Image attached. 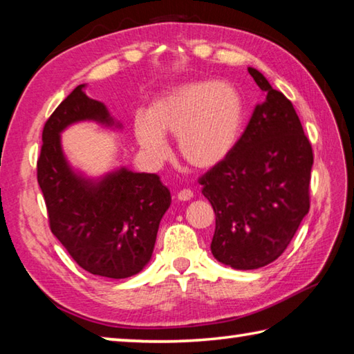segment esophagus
Listing matches in <instances>:
<instances>
[{
	"mask_svg": "<svg viewBox=\"0 0 354 354\" xmlns=\"http://www.w3.org/2000/svg\"><path fill=\"white\" fill-rule=\"evenodd\" d=\"M192 198H194V192L189 190V189H184L178 194V200L179 201H190Z\"/></svg>",
	"mask_w": 354,
	"mask_h": 354,
	"instance_id": "obj_1",
	"label": "esophagus"
}]
</instances>
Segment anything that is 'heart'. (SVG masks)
Returning <instances> with one entry per match:
<instances>
[{"label":"heart","instance_id":"b5f03b06","mask_svg":"<svg viewBox=\"0 0 354 354\" xmlns=\"http://www.w3.org/2000/svg\"><path fill=\"white\" fill-rule=\"evenodd\" d=\"M245 109L241 93L217 81H195L170 88L154 101L149 113H137L134 134L154 164L170 158L165 134L178 137L181 158L209 170L231 154L241 136Z\"/></svg>","mask_w":354,"mask_h":354}]
</instances>
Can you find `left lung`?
Listing matches in <instances>:
<instances>
[{
  "mask_svg": "<svg viewBox=\"0 0 354 354\" xmlns=\"http://www.w3.org/2000/svg\"><path fill=\"white\" fill-rule=\"evenodd\" d=\"M266 95L231 154L200 178L215 212L211 251L237 270H254L284 253L309 212L314 156L289 100L248 67Z\"/></svg>",
  "mask_w": 354,
  "mask_h": 354,
  "instance_id": "8db88e82",
  "label": "left lung"
}]
</instances>
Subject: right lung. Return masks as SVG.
<instances>
[{"label": "right lung", "mask_w": 354, "mask_h": 354, "mask_svg": "<svg viewBox=\"0 0 354 354\" xmlns=\"http://www.w3.org/2000/svg\"><path fill=\"white\" fill-rule=\"evenodd\" d=\"M93 122L122 129L104 103L88 98L84 84L65 98L45 123L37 181L51 232L76 263L92 274L123 279L147 267L170 190L154 173L120 167L100 178L75 170L61 134L71 124Z\"/></svg>", "instance_id": "1"}]
</instances>
